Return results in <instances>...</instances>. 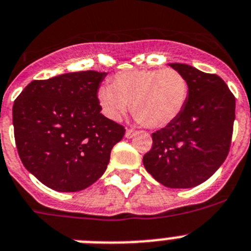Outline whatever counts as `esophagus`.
<instances>
[{"label":"esophagus","mask_w":251,"mask_h":251,"mask_svg":"<svg viewBox=\"0 0 251 251\" xmlns=\"http://www.w3.org/2000/svg\"><path fill=\"white\" fill-rule=\"evenodd\" d=\"M136 134V131L135 130H132V129H126V132H125V136L127 139H130V138H132V136L135 135Z\"/></svg>","instance_id":"obj_1"}]
</instances>
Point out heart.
Here are the masks:
<instances>
[{
	"label": "heart",
	"instance_id": "heart-1",
	"mask_svg": "<svg viewBox=\"0 0 251 251\" xmlns=\"http://www.w3.org/2000/svg\"><path fill=\"white\" fill-rule=\"evenodd\" d=\"M97 96L108 119H121L132 102L139 121L151 129H161L185 109L189 84L174 69H136L116 74L112 84H103Z\"/></svg>",
	"mask_w": 251,
	"mask_h": 251
}]
</instances>
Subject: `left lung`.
I'll return each instance as SVG.
<instances>
[{"label": "left lung", "instance_id": "8db88e82", "mask_svg": "<svg viewBox=\"0 0 251 251\" xmlns=\"http://www.w3.org/2000/svg\"><path fill=\"white\" fill-rule=\"evenodd\" d=\"M189 84V98L177 119L151 134L145 170L171 189H189L207 181L228 154L235 121V97L216 74L186 64H168Z\"/></svg>", "mask_w": 251, "mask_h": 251}]
</instances>
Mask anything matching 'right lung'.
Here are the masks:
<instances>
[{
	"mask_svg": "<svg viewBox=\"0 0 251 251\" xmlns=\"http://www.w3.org/2000/svg\"><path fill=\"white\" fill-rule=\"evenodd\" d=\"M106 73H67L33 80L12 107L15 143L24 167L46 186L80 191L104 174L124 126L100 113Z\"/></svg>",
	"mask_w": 251,
	"mask_h": 251,
	"instance_id": "1",
	"label": "right lung"
}]
</instances>
